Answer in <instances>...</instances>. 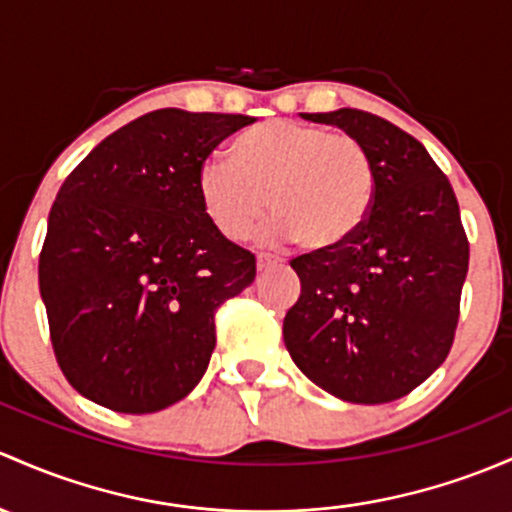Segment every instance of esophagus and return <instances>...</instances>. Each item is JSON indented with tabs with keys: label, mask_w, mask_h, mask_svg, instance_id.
Returning a JSON list of instances; mask_svg holds the SVG:
<instances>
[{
	"label": "esophagus",
	"mask_w": 512,
	"mask_h": 512,
	"mask_svg": "<svg viewBox=\"0 0 512 512\" xmlns=\"http://www.w3.org/2000/svg\"><path fill=\"white\" fill-rule=\"evenodd\" d=\"M282 265V260L274 255H257V272H267L270 267H277Z\"/></svg>",
	"instance_id": "esophagus-1"
}]
</instances>
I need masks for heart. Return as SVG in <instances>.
I'll return each mask as SVG.
<instances>
[{"label":"heart","mask_w":512,"mask_h":512,"mask_svg":"<svg viewBox=\"0 0 512 512\" xmlns=\"http://www.w3.org/2000/svg\"><path fill=\"white\" fill-rule=\"evenodd\" d=\"M230 159L203 161L196 193L208 223L233 242L250 238L270 203L267 235L324 250L351 238L373 203V164L351 134L270 120L238 134Z\"/></svg>","instance_id":"1"}]
</instances>
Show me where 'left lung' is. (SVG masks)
<instances>
[{
	"mask_svg": "<svg viewBox=\"0 0 512 512\" xmlns=\"http://www.w3.org/2000/svg\"><path fill=\"white\" fill-rule=\"evenodd\" d=\"M301 117L358 139L375 188L351 238L292 260L301 294L284 316V346L338 400H400L454 341L469 272L454 188L427 149L383 117L353 107Z\"/></svg>",
	"mask_w": 512,
	"mask_h": 512,
	"instance_id": "8db88e82",
	"label": "left lung"
}]
</instances>
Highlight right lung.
<instances>
[{
  "label": "right lung",
  "instance_id": "obj_1",
  "mask_svg": "<svg viewBox=\"0 0 512 512\" xmlns=\"http://www.w3.org/2000/svg\"><path fill=\"white\" fill-rule=\"evenodd\" d=\"M250 115L147 112L63 181L39 257L58 365L95 405L159 412L201 383L213 316L255 282V255L201 211L196 176Z\"/></svg>",
  "mask_w": 512,
  "mask_h": 512
}]
</instances>
